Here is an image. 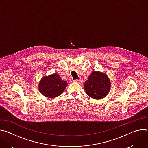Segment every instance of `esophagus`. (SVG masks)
Segmentation results:
<instances>
[{
  "instance_id": "34e87169",
  "label": "esophagus",
  "mask_w": 148,
  "mask_h": 148,
  "mask_svg": "<svg viewBox=\"0 0 148 148\" xmlns=\"http://www.w3.org/2000/svg\"><path fill=\"white\" fill-rule=\"evenodd\" d=\"M75 82H77V83H81V79H75L74 81Z\"/></svg>"
}]
</instances>
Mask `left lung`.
Listing matches in <instances>:
<instances>
[{
	"label": "left lung",
	"mask_w": 148,
	"mask_h": 148,
	"mask_svg": "<svg viewBox=\"0 0 148 148\" xmlns=\"http://www.w3.org/2000/svg\"><path fill=\"white\" fill-rule=\"evenodd\" d=\"M111 82L108 77L103 73L93 71L84 84L86 94L95 99L106 97L110 90Z\"/></svg>",
	"instance_id": "obj_1"
}]
</instances>
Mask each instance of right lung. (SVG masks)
Masks as SVG:
<instances>
[{"label":"right lung","mask_w":148,"mask_h":148,"mask_svg":"<svg viewBox=\"0 0 148 148\" xmlns=\"http://www.w3.org/2000/svg\"><path fill=\"white\" fill-rule=\"evenodd\" d=\"M67 86V82L61 79L57 74H51L42 78L39 82L40 92L46 97L51 98L61 95Z\"/></svg>","instance_id":"right-lung-1"}]
</instances>
